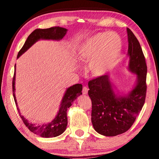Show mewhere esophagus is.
<instances>
[{
	"instance_id": "1",
	"label": "esophagus",
	"mask_w": 159,
	"mask_h": 159,
	"mask_svg": "<svg viewBox=\"0 0 159 159\" xmlns=\"http://www.w3.org/2000/svg\"><path fill=\"white\" fill-rule=\"evenodd\" d=\"M88 92V88L87 87H83V94H87Z\"/></svg>"
}]
</instances>
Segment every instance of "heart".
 <instances>
[{
    "label": "heart",
    "mask_w": 159,
    "mask_h": 159,
    "mask_svg": "<svg viewBox=\"0 0 159 159\" xmlns=\"http://www.w3.org/2000/svg\"><path fill=\"white\" fill-rule=\"evenodd\" d=\"M121 40L116 33H98L82 43L77 58L88 63V70L94 76H101L116 65L121 50Z\"/></svg>",
    "instance_id": "heart-1"
}]
</instances>
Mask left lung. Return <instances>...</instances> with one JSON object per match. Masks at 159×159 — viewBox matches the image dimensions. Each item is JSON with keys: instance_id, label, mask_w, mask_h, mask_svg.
<instances>
[{"instance_id": "obj_1", "label": "left lung", "mask_w": 159, "mask_h": 159, "mask_svg": "<svg viewBox=\"0 0 159 159\" xmlns=\"http://www.w3.org/2000/svg\"><path fill=\"white\" fill-rule=\"evenodd\" d=\"M126 30L128 69L137 75L133 89L125 94L116 93L109 75L99 76L88 83V95L92 103V122L97 133L104 136L113 137L126 132L135 121L146 100V59L135 35L130 29Z\"/></svg>"}]
</instances>
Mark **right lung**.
<instances>
[{
    "label": "right lung",
    "mask_w": 159,
    "mask_h": 159,
    "mask_svg": "<svg viewBox=\"0 0 159 159\" xmlns=\"http://www.w3.org/2000/svg\"><path fill=\"white\" fill-rule=\"evenodd\" d=\"M67 29L55 26L49 29H37L33 31L29 35L28 38L26 39L25 44L22 46L21 50H20L17 59L21 56L23 53H25L26 50L34 44L35 42L40 39H47V40H56L59 41L62 39L63 37L66 35ZM14 69V75H13L12 87H13V95L14 98V100L17 106V109L20 117H21L23 122L25 123L26 126L31 130L32 133H35L42 137L50 138L55 137L61 134L66 130L67 125V111L68 108L72 105L73 102L79 96L82 95L83 85L81 84H76L68 87L66 91L65 94L62 98L61 102L60 104V107L58 113L56 117L47 124H42L40 125H37L35 124L29 123V121L24 117L20 112V109L18 107L16 94H15V81H16V65Z\"/></svg>",
    "instance_id": "1"
}]
</instances>
